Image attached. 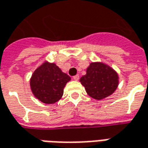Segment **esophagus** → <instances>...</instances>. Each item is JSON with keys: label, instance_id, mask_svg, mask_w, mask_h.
<instances>
[{"label": "esophagus", "instance_id": "obj_1", "mask_svg": "<svg viewBox=\"0 0 148 148\" xmlns=\"http://www.w3.org/2000/svg\"><path fill=\"white\" fill-rule=\"evenodd\" d=\"M73 79H74V80H75V81H77V80L79 79V76H78V75H75V76H74V77H73Z\"/></svg>", "mask_w": 148, "mask_h": 148}]
</instances>
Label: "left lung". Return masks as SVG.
<instances>
[{"mask_svg": "<svg viewBox=\"0 0 148 148\" xmlns=\"http://www.w3.org/2000/svg\"><path fill=\"white\" fill-rule=\"evenodd\" d=\"M82 85L91 98L97 100L112 95L119 85L118 74L112 68L101 62H92L86 74L80 78Z\"/></svg>", "mask_w": 148, "mask_h": 148, "instance_id": "obj_1", "label": "left lung"}]
</instances>
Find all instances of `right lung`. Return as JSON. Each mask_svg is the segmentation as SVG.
Wrapping results in <instances>:
<instances>
[{
    "label": "right lung",
    "mask_w": 148,
    "mask_h": 148,
    "mask_svg": "<svg viewBox=\"0 0 148 148\" xmlns=\"http://www.w3.org/2000/svg\"><path fill=\"white\" fill-rule=\"evenodd\" d=\"M71 77L61 71L56 64L45 62L34 72L30 79L33 94L41 102L52 104L63 95V89Z\"/></svg>",
    "instance_id": "obj_1"
}]
</instances>
